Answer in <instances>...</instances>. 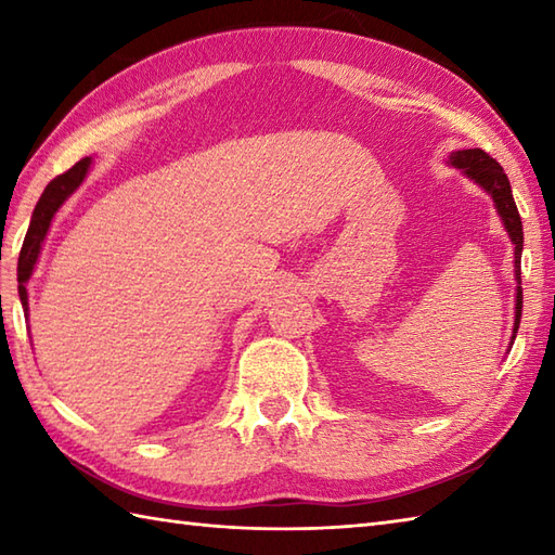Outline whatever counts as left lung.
I'll use <instances>...</instances> for the list:
<instances>
[{
    "instance_id": "obj_1",
    "label": "left lung",
    "mask_w": 555,
    "mask_h": 555,
    "mask_svg": "<svg viewBox=\"0 0 555 555\" xmlns=\"http://www.w3.org/2000/svg\"><path fill=\"white\" fill-rule=\"evenodd\" d=\"M448 162L453 164L455 169L463 171L467 179H473L475 183H479L485 191L491 195L493 205H496L499 217L503 221L505 231H508L511 241L515 245V279H517V293H515V326H513V338L515 340L517 328H520V317H522V281H520V257H522V219L520 211H517V205L513 199V191H511V181L505 176L501 164L489 157L485 150H457L451 152Z\"/></svg>"
}]
</instances>
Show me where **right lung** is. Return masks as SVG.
Segmentation results:
<instances>
[{
  "label": "right lung",
  "instance_id": "1",
  "mask_svg": "<svg viewBox=\"0 0 555 555\" xmlns=\"http://www.w3.org/2000/svg\"><path fill=\"white\" fill-rule=\"evenodd\" d=\"M90 157H82L80 162H76L74 167L68 171H64L62 176H56L54 181L47 183L44 193L40 195L38 205L33 209V217H30V227L26 233V241H23L21 247V255H18V296H21V305L23 310L28 312V291L26 284L33 274L35 264H38V257L42 250V243H44V235L52 227V219L62 207L68 195L76 191V188L82 183V179L88 176L90 169Z\"/></svg>",
  "mask_w": 555,
  "mask_h": 555
}]
</instances>
